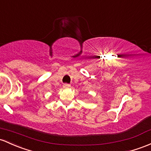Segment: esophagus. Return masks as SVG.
<instances>
[{
  "label": "esophagus",
  "instance_id": "obj_1",
  "mask_svg": "<svg viewBox=\"0 0 151 151\" xmlns=\"http://www.w3.org/2000/svg\"><path fill=\"white\" fill-rule=\"evenodd\" d=\"M63 87H64V88H69V87H71V85H70V84H64Z\"/></svg>",
  "mask_w": 151,
  "mask_h": 151
}]
</instances>
